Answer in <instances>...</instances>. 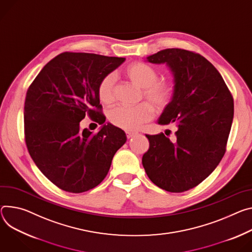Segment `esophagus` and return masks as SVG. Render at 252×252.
<instances>
[{"mask_svg": "<svg viewBox=\"0 0 252 252\" xmlns=\"http://www.w3.org/2000/svg\"><path fill=\"white\" fill-rule=\"evenodd\" d=\"M126 138L127 139H130L133 134H135V132H133V131H126Z\"/></svg>", "mask_w": 252, "mask_h": 252, "instance_id": "obj_1", "label": "esophagus"}]
</instances>
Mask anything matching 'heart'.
I'll use <instances>...</instances> for the list:
<instances>
[{"instance_id":"1","label":"heart","mask_w":252,"mask_h":252,"mask_svg":"<svg viewBox=\"0 0 252 252\" xmlns=\"http://www.w3.org/2000/svg\"><path fill=\"white\" fill-rule=\"evenodd\" d=\"M124 74L131 83L142 88L141 96L157 110H164L171 103L175 90L174 83L167 79H158V73L154 66L145 62H133L125 68ZM114 82V76L106 74L97 84V97L104 105L111 104L116 98ZM151 106L142 102L132 107H116L108 112V121L114 126L123 129H138L154 118L155 109Z\"/></svg>"}]
</instances>
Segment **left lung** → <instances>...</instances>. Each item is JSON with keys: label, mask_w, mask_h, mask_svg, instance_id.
I'll use <instances>...</instances> for the list:
<instances>
[{"label": "left lung", "mask_w": 252, "mask_h": 252, "mask_svg": "<svg viewBox=\"0 0 252 252\" xmlns=\"http://www.w3.org/2000/svg\"><path fill=\"white\" fill-rule=\"evenodd\" d=\"M166 63L174 75V96L158 125L176 124V138L146 134L150 148L142 163L150 180L163 190L181 193L207 178L223 158L234 102L216 68L202 55L179 48L147 57Z\"/></svg>", "instance_id": "obj_1"}]
</instances>
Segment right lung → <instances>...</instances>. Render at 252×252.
<instances>
[{
	"label": "right lung",
	"instance_id": "obj_1",
	"mask_svg": "<svg viewBox=\"0 0 252 252\" xmlns=\"http://www.w3.org/2000/svg\"><path fill=\"white\" fill-rule=\"evenodd\" d=\"M125 60L64 52L43 67L27 90V149L38 169L61 190L82 193L99 185L114 154L126 142L122 128L103 125L96 91L99 80ZM85 116L103 125L97 134L80 129Z\"/></svg>",
	"mask_w": 252,
	"mask_h": 252
}]
</instances>
